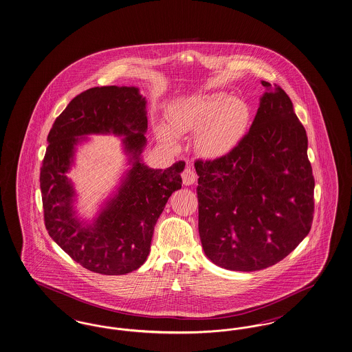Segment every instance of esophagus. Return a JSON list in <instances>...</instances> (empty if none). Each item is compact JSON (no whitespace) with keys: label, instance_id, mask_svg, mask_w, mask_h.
<instances>
[{"label":"esophagus","instance_id":"1","mask_svg":"<svg viewBox=\"0 0 352 352\" xmlns=\"http://www.w3.org/2000/svg\"><path fill=\"white\" fill-rule=\"evenodd\" d=\"M182 181L184 186H191L197 181V174L191 168H186L183 170Z\"/></svg>","mask_w":352,"mask_h":352}]
</instances>
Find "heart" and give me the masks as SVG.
I'll list each match as a JSON object with an SVG mask.
<instances>
[{"mask_svg": "<svg viewBox=\"0 0 352 352\" xmlns=\"http://www.w3.org/2000/svg\"><path fill=\"white\" fill-rule=\"evenodd\" d=\"M168 126H155L157 139L170 148H177V135L194 133V146L204 157L229 153L243 138L250 109L242 99L230 98L226 93L192 96L174 103L166 113Z\"/></svg>", "mask_w": 352, "mask_h": 352, "instance_id": "b5f03b06", "label": "heart"}]
</instances>
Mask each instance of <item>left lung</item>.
<instances>
[{"mask_svg": "<svg viewBox=\"0 0 352 352\" xmlns=\"http://www.w3.org/2000/svg\"><path fill=\"white\" fill-rule=\"evenodd\" d=\"M262 85L249 132L226 155L195 161L204 253L233 271L280 262L308 236L314 213L305 128L280 86Z\"/></svg>", "mask_w": 352, "mask_h": 352, "instance_id": "obj_1", "label": "left lung"}]
</instances>
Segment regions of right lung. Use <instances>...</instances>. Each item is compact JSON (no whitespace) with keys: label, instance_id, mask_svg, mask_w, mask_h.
<instances>
[{"label":"right lung","instance_id":"1","mask_svg":"<svg viewBox=\"0 0 352 352\" xmlns=\"http://www.w3.org/2000/svg\"><path fill=\"white\" fill-rule=\"evenodd\" d=\"M145 104L138 87H91L72 99L47 138L41 168L44 224L73 261L102 275H123L140 267L160 214L171 194L182 187L184 161L165 170L141 162L148 128ZM110 131L125 136L133 169L96 221L84 226L72 211L74 190L66 177L78 142L75 136Z\"/></svg>","mask_w":352,"mask_h":352}]
</instances>
